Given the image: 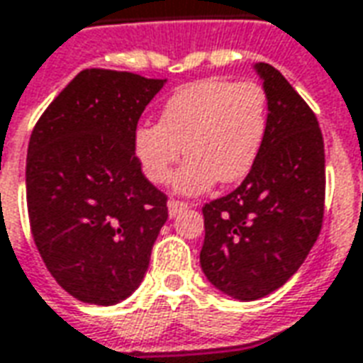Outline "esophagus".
Segmentation results:
<instances>
[{
    "label": "esophagus",
    "mask_w": 363,
    "mask_h": 363,
    "mask_svg": "<svg viewBox=\"0 0 363 363\" xmlns=\"http://www.w3.org/2000/svg\"><path fill=\"white\" fill-rule=\"evenodd\" d=\"M186 209H187L186 201H177V199H169L168 201L169 217H176V215H179L182 211H186Z\"/></svg>",
    "instance_id": "1"
}]
</instances>
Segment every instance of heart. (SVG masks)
<instances>
[{
  "label": "heart",
  "instance_id": "heart-1",
  "mask_svg": "<svg viewBox=\"0 0 363 363\" xmlns=\"http://www.w3.org/2000/svg\"><path fill=\"white\" fill-rule=\"evenodd\" d=\"M268 130V95L256 82L207 78L169 95L160 123H140L133 135L145 176L166 184L182 152L189 158L176 177L179 191H203L218 179H242ZM184 148L182 149L181 146Z\"/></svg>",
  "mask_w": 363,
  "mask_h": 363
}]
</instances>
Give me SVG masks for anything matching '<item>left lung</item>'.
<instances>
[{"label":"left lung","mask_w":363,"mask_h":363,"mask_svg":"<svg viewBox=\"0 0 363 363\" xmlns=\"http://www.w3.org/2000/svg\"><path fill=\"white\" fill-rule=\"evenodd\" d=\"M268 95V130L242 184L203 205L201 268L240 301L276 291L317 242L325 215V140L318 121L281 72L256 64Z\"/></svg>","instance_id":"8db88e82"}]
</instances>
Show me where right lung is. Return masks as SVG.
Returning a JSON list of instances; mask_svg holds the SVG:
<instances>
[{
  "mask_svg": "<svg viewBox=\"0 0 363 363\" xmlns=\"http://www.w3.org/2000/svg\"><path fill=\"white\" fill-rule=\"evenodd\" d=\"M164 79L82 70L30 133L27 209L46 269L72 297L115 305L140 285L168 195L133 148L140 115Z\"/></svg>",
  "mask_w": 363,
  "mask_h": 363,
  "instance_id": "add662e5",
  "label": "right lung"
}]
</instances>
